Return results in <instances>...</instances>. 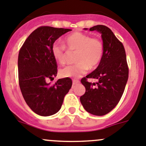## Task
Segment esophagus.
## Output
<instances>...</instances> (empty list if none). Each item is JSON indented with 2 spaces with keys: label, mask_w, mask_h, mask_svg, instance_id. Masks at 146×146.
<instances>
[{
  "label": "esophagus",
  "mask_w": 146,
  "mask_h": 146,
  "mask_svg": "<svg viewBox=\"0 0 146 146\" xmlns=\"http://www.w3.org/2000/svg\"><path fill=\"white\" fill-rule=\"evenodd\" d=\"M79 82H80V81H79V80H73V82H72V83H73V85H77Z\"/></svg>",
  "instance_id": "34e87169"
}]
</instances>
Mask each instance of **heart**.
Segmentation results:
<instances>
[{"instance_id": "b5f03b06", "label": "heart", "mask_w": 146, "mask_h": 146, "mask_svg": "<svg viewBox=\"0 0 146 146\" xmlns=\"http://www.w3.org/2000/svg\"><path fill=\"white\" fill-rule=\"evenodd\" d=\"M64 42L69 50H76L74 61L77 64L61 69L59 71L61 77L79 78L85 74L88 69H95L102 60L104 43L98 37H91L90 35L76 32L67 36ZM51 53L58 64L65 63L66 53L62 45L58 42L53 43Z\"/></svg>"}]
</instances>
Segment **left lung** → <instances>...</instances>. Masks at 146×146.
<instances>
[{"instance_id": "8db88e82", "label": "left lung", "mask_w": 146, "mask_h": 146, "mask_svg": "<svg viewBox=\"0 0 146 146\" xmlns=\"http://www.w3.org/2000/svg\"><path fill=\"white\" fill-rule=\"evenodd\" d=\"M94 30L101 34L104 56L98 67L81 80L85 93L80 97V102L90 113L104 116L109 113L121 99L127 82L129 69L125 48L113 32L104 25L90 28V31ZM88 78H97V86L88 82Z\"/></svg>"}]
</instances>
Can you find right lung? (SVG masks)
I'll return each instance as SVG.
<instances>
[{"label":"right lung","mask_w":146,"mask_h":146,"mask_svg":"<svg viewBox=\"0 0 146 146\" xmlns=\"http://www.w3.org/2000/svg\"><path fill=\"white\" fill-rule=\"evenodd\" d=\"M70 29L42 26L29 35L19 53V83L25 102L35 113L48 117L62 106L72 88L69 77L59 79L53 85L46 82L57 74V63L51 53L54 42Z\"/></svg>","instance_id":"add662e5"}]
</instances>
